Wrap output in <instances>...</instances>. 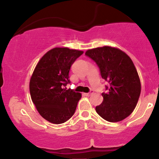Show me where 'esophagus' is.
I'll return each mask as SVG.
<instances>
[{
    "label": "esophagus",
    "mask_w": 159,
    "mask_h": 159,
    "mask_svg": "<svg viewBox=\"0 0 159 159\" xmlns=\"http://www.w3.org/2000/svg\"><path fill=\"white\" fill-rule=\"evenodd\" d=\"M93 93V91L90 90V92L87 93H84V95H85V96H91V95H92Z\"/></svg>",
    "instance_id": "esophagus-1"
}]
</instances>
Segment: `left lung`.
Returning <instances> with one entry per match:
<instances>
[{"label": "left lung", "instance_id": "1", "mask_svg": "<svg viewBox=\"0 0 159 159\" xmlns=\"http://www.w3.org/2000/svg\"><path fill=\"white\" fill-rule=\"evenodd\" d=\"M85 55L99 68L104 80L109 83L107 93H102L103 102L96 107L104 120L116 123L129 116L135 108L141 86L135 66L123 51L110 46L87 50Z\"/></svg>", "mask_w": 159, "mask_h": 159}]
</instances>
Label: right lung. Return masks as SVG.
<instances>
[{
  "mask_svg": "<svg viewBox=\"0 0 159 159\" xmlns=\"http://www.w3.org/2000/svg\"><path fill=\"white\" fill-rule=\"evenodd\" d=\"M82 51L54 48L48 51L36 65L30 81L31 99L44 119L54 124L65 123L76 110L81 94L66 90L70 83L72 65Z\"/></svg>",
  "mask_w": 159,
  "mask_h": 159,
  "instance_id": "1",
  "label": "right lung"
}]
</instances>
